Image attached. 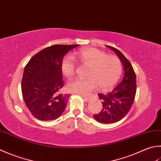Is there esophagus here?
I'll use <instances>...</instances> for the list:
<instances>
[{"instance_id": "1", "label": "esophagus", "mask_w": 161, "mask_h": 161, "mask_svg": "<svg viewBox=\"0 0 161 161\" xmlns=\"http://www.w3.org/2000/svg\"><path fill=\"white\" fill-rule=\"evenodd\" d=\"M82 97H83L84 100H86V101H89V100H90L91 98V97H89V96H82Z\"/></svg>"}]
</instances>
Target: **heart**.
I'll return each instance as SVG.
<instances>
[{
    "label": "heart",
    "instance_id": "heart-1",
    "mask_svg": "<svg viewBox=\"0 0 161 161\" xmlns=\"http://www.w3.org/2000/svg\"><path fill=\"white\" fill-rule=\"evenodd\" d=\"M78 60L81 64L89 67L86 78H77L68 85L71 92L86 95L98 86L100 90L107 91L114 86L121 76L123 67L117 56L108 55L106 52L96 48H87L75 52L72 56H67L61 62V71L70 79L76 72Z\"/></svg>",
    "mask_w": 161,
    "mask_h": 161
}]
</instances>
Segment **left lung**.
Returning a JSON list of instances; mask_svg holds the SVG:
<instances>
[{
    "instance_id": "obj_1",
    "label": "left lung",
    "mask_w": 161,
    "mask_h": 161,
    "mask_svg": "<svg viewBox=\"0 0 161 161\" xmlns=\"http://www.w3.org/2000/svg\"><path fill=\"white\" fill-rule=\"evenodd\" d=\"M121 60L124 68V77L111 92L104 95L99 93L103 108L100 113L93 114L97 121L103 124H113L120 121L130 109L136 94V75L130 61L114 47L108 46Z\"/></svg>"
}]
</instances>
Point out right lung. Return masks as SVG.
I'll return each instance as SVG.
<instances>
[{
	"label": "right lung",
	"instance_id": "1",
	"mask_svg": "<svg viewBox=\"0 0 161 161\" xmlns=\"http://www.w3.org/2000/svg\"><path fill=\"white\" fill-rule=\"evenodd\" d=\"M79 45H54L41 50L25 66L21 81L23 98L31 114L41 121L58 118L67 105L61 68L64 56Z\"/></svg>",
	"mask_w": 161,
	"mask_h": 161
}]
</instances>
